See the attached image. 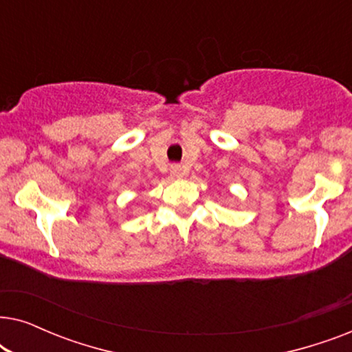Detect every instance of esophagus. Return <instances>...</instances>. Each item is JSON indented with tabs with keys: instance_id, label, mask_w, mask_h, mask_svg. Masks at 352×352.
Listing matches in <instances>:
<instances>
[{
	"instance_id": "esophagus-1",
	"label": "esophagus",
	"mask_w": 352,
	"mask_h": 352,
	"mask_svg": "<svg viewBox=\"0 0 352 352\" xmlns=\"http://www.w3.org/2000/svg\"><path fill=\"white\" fill-rule=\"evenodd\" d=\"M171 176L176 177V179H179V177L186 176V170L181 165H173L171 166Z\"/></svg>"
}]
</instances>
